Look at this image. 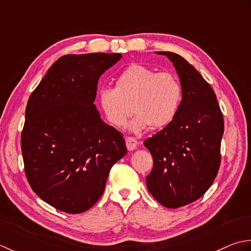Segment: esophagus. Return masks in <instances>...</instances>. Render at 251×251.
<instances>
[{"label":"esophagus","mask_w":251,"mask_h":251,"mask_svg":"<svg viewBox=\"0 0 251 251\" xmlns=\"http://www.w3.org/2000/svg\"><path fill=\"white\" fill-rule=\"evenodd\" d=\"M137 144H139V142H137V140H135L134 137H132V136L126 137V145L127 151H134Z\"/></svg>","instance_id":"1"}]
</instances>
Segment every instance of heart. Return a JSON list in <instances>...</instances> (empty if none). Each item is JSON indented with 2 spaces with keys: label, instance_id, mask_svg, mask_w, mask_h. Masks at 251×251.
<instances>
[{
  "label": "heart",
  "instance_id": "1",
  "mask_svg": "<svg viewBox=\"0 0 251 251\" xmlns=\"http://www.w3.org/2000/svg\"><path fill=\"white\" fill-rule=\"evenodd\" d=\"M182 94V84L175 74L132 65L116 79L115 89L100 90L99 103L107 120L117 127L124 126L133 111L136 114L131 122L133 131L147 126L160 129L176 117Z\"/></svg>",
  "mask_w": 251,
  "mask_h": 251
}]
</instances>
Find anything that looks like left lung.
Returning a JSON list of instances; mask_svg holds the SVG:
<instances>
[{"mask_svg": "<svg viewBox=\"0 0 251 251\" xmlns=\"http://www.w3.org/2000/svg\"><path fill=\"white\" fill-rule=\"evenodd\" d=\"M158 53L173 63L183 94L173 120L144 142L154 160L146 185L158 202L175 209L197 201L212 185L224 121L216 93L201 75L180 55Z\"/></svg>", "mask_w": 251, "mask_h": 251, "instance_id": "8db88e82", "label": "left lung"}]
</instances>
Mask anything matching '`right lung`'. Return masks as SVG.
<instances>
[{
	"label": "right lung",
	"mask_w": 251,
	"mask_h": 251,
	"mask_svg": "<svg viewBox=\"0 0 251 251\" xmlns=\"http://www.w3.org/2000/svg\"><path fill=\"white\" fill-rule=\"evenodd\" d=\"M121 54L64 55L28 100L22 132L25 173L32 191L57 210L81 213L103 195L111 167L126 154L122 133L94 103L100 75Z\"/></svg>",
	"instance_id": "right-lung-1"
}]
</instances>
